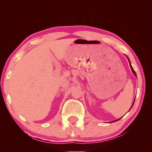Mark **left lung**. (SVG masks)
Segmentation results:
<instances>
[{
    "mask_svg": "<svg viewBox=\"0 0 152 152\" xmlns=\"http://www.w3.org/2000/svg\"><path fill=\"white\" fill-rule=\"evenodd\" d=\"M129 64H130V66H131V68H132V71H133V72H134V75H136V72H135L134 71V69H133V68H132V65H131V63H130V61H129ZM133 105H134V103H133ZM133 105L132 106V107H133ZM116 121H117V120H116Z\"/></svg>",
    "mask_w": 152,
    "mask_h": 152,
    "instance_id": "obj_1",
    "label": "left lung"
}]
</instances>
